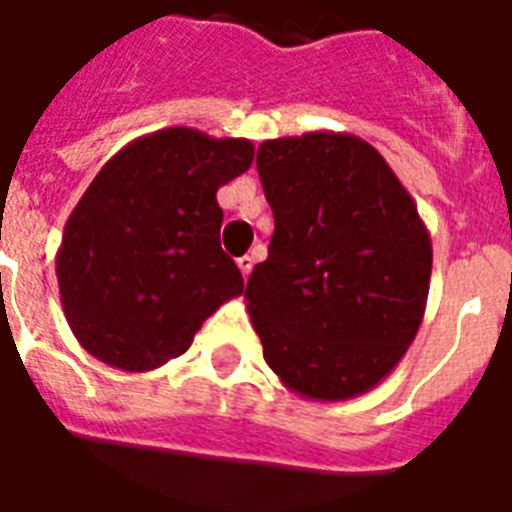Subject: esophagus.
Returning a JSON list of instances; mask_svg holds the SVG:
<instances>
[{"label":"esophagus","instance_id":"1","mask_svg":"<svg viewBox=\"0 0 512 512\" xmlns=\"http://www.w3.org/2000/svg\"><path fill=\"white\" fill-rule=\"evenodd\" d=\"M252 266H255V257H249V255L238 257V268H241V274H244V277L252 274Z\"/></svg>","mask_w":512,"mask_h":512}]
</instances>
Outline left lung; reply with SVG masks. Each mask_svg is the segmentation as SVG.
Masks as SVG:
<instances>
[{"label":"left lung","mask_w":512,"mask_h":512,"mask_svg":"<svg viewBox=\"0 0 512 512\" xmlns=\"http://www.w3.org/2000/svg\"><path fill=\"white\" fill-rule=\"evenodd\" d=\"M257 172L274 235L244 299L263 359L307 400L365 395L400 365L428 304L433 246L417 202L345 131L266 139Z\"/></svg>","instance_id":"1"}]
</instances>
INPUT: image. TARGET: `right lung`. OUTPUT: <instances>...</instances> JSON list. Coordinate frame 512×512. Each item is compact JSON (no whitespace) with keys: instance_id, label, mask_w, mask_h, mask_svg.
<instances>
[{"instance_id":"obj_1","label":"right lung","mask_w":512,"mask_h":512,"mask_svg":"<svg viewBox=\"0 0 512 512\" xmlns=\"http://www.w3.org/2000/svg\"><path fill=\"white\" fill-rule=\"evenodd\" d=\"M252 158L249 139L172 126L136 136L98 169L54 260L62 312L87 354L126 373L156 370L244 293L219 244L216 191Z\"/></svg>"}]
</instances>
